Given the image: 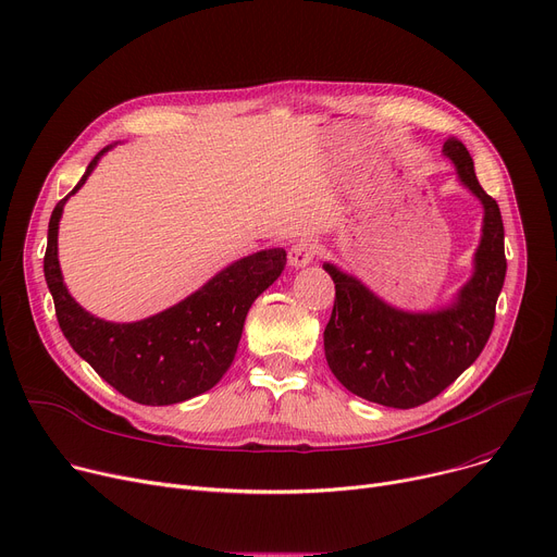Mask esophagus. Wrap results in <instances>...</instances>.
<instances>
[{"label": "esophagus", "mask_w": 557, "mask_h": 557, "mask_svg": "<svg viewBox=\"0 0 557 557\" xmlns=\"http://www.w3.org/2000/svg\"><path fill=\"white\" fill-rule=\"evenodd\" d=\"M315 255H318V244L311 239H300L288 248V263L294 269H302V267H309Z\"/></svg>", "instance_id": "34e87169"}]
</instances>
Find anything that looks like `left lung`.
I'll list each match as a JSON object with an SVG mask.
<instances>
[{
	"label": "left lung",
	"mask_w": 557,
	"mask_h": 557,
	"mask_svg": "<svg viewBox=\"0 0 557 557\" xmlns=\"http://www.w3.org/2000/svg\"><path fill=\"white\" fill-rule=\"evenodd\" d=\"M443 153L458 181L483 205L481 244L474 273L451 305L433 311H404L384 302L355 275L325 261L336 284L325 327V357L338 382L368 401L416 408L441 395L470 368L492 334L494 309L506 280L504 221L499 205L483 191L465 144L449 137Z\"/></svg>",
	"instance_id": "obj_1"
}]
</instances>
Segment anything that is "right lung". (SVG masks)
<instances>
[{"instance_id": "right-lung-1", "label": "right lung", "mask_w": 557, "mask_h": 557, "mask_svg": "<svg viewBox=\"0 0 557 557\" xmlns=\"http://www.w3.org/2000/svg\"><path fill=\"white\" fill-rule=\"evenodd\" d=\"M114 144L87 164L78 185L51 212L45 252V280L55 318L74 352L124 397L166 406L214 388L237 355L252 302L284 271V248L259 250L230 263L183 302L137 323H110L85 311L63 284L58 263V223L74 196Z\"/></svg>"}]
</instances>
